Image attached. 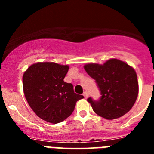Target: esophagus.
I'll return each mask as SVG.
<instances>
[{"label":"esophagus","instance_id":"34e87169","mask_svg":"<svg viewBox=\"0 0 154 154\" xmlns=\"http://www.w3.org/2000/svg\"><path fill=\"white\" fill-rule=\"evenodd\" d=\"M83 96H84V97L85 98V99H87V98L89 97V93H88V92H84Z\"/></svg>","mask_w":154,"mask_h":154}]
</instances>
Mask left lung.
Here are the masks:
<instances>
[{
	"instance_id": "obj_1",
	"label": "left lung",
	"mask_w": 154,
	"mask_h": 154,
	"mask_svg": "<svg viewBox=\"0 0 154 154\" xmlns=\"http://www.w3.org/2000/svg\"><path fill=\"white\" fill-rule=\"evenodd\" d=\"M84 69L101 91L99 101L87 99L97 115L114 119L131 109L139 92L137 72L132 66L117 58H110L103 64H85Z\"/></svg>"
}]
</instances>
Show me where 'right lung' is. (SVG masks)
<instances>
[{
    "label": "right lung",
    "instance_id": "1",
    "mask_svg": "<svg viewBox=\"0 0 154 154\" xmlns=\"http://www.w3.org/2000/svg\"><path fill=\"white\" fill-rule=\"evenodd\" d=\"M69 66L55 62H36L23 75V90L28 105L43 120L58 123L74 111L84 96L74 92L72 84L64 82Z\"/></svg>",
    "mask_w": 154,
    "mask_h": 154
}]
</instances>
